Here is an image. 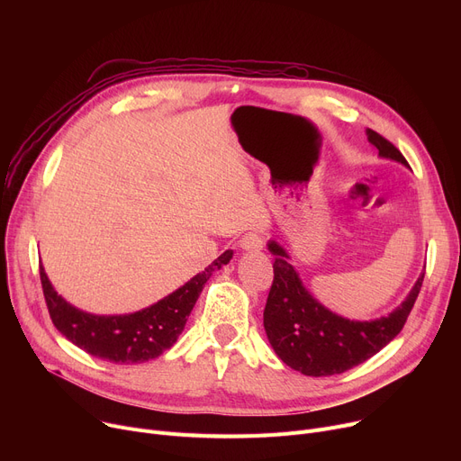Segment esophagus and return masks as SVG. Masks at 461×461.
Returning a JSON list of instances; mask_svg holds the SVG:
<instances>
[{"instance_id":"obj_1","label":"esophagus","mask_w":461,"mask_h":461,"mask_svg":"<svg viewBox=\"0 0 461 461\" xmlns=\"http://www.w3.org/2000/svg\"><path fill=\"white\" fill-rule=\"evenodd\" d=\"M240 249L243 250H250V252H258L263 249V237L256 231H249L240 239Z\"/></svg>"}]
</instances>
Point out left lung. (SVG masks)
Here are the masks:
<instances>
[{
  "label": "left lung",
  "mask_w": 461,
  "mask_h": 461,
  "mask_svg": "<svg viewBox=\"0 0 461 461\" xmlns=\"http://www.w3.org/2000/svg\"><path fill=\"white\" fill-rule=\"evenodd\" d=\"M366 134L381 157L407 166L405 157L389 140L372 129ZM269 250L275 256V278L263 310V327L285 365L312 377L344 374L393 342L403 329L424 280L422 273L407 299L389 316L351 321L336 316L310 295L292 263H287L285 250L275 240Z\"/></svg>",
  "instance_id": "obj_1"
}]
</instances>
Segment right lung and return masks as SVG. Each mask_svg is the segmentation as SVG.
<instances>
[{"instance_id":"add662e5","label":"right lung","mask_w":461,"mask_h":461,"mask_svg":"<svg viewBox=\"0 0 461 461\" xmlns=\"http://www.w3.org/2000/svg\"><path fill=\"white\" fill-rule=\"evenodd\" d=\"M231 256L233 252L226 250L205 271L188 280L172 295L127 316H93L70 306L56 294L42 265L39 273L48 313L68 342L96 358L110 360L115 365H138V362L157 358L177 342L205 282L216 269L226 265Z\"/></svg>"}]
</instances>
